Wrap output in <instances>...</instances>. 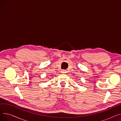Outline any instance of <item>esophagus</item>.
<instances>
[{
	"label": "esophagus",
	"mask_w": 121,
	"mask_h": 121,
	"mask_svg": "<svg viewBox=\"0 0 121 121\" xmlns=\"http://www.w3.org/2000/svg\"><path fill=\"white\" fill-rule=\"evenodd\" d=\"M61 73H66V71L65 70H62L61 71Z\"/></svg>",
	"instance_id": "1"
}]
</instances>
